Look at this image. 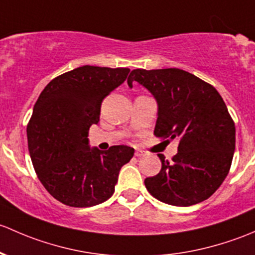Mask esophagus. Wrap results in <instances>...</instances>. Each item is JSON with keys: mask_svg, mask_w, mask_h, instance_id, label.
<instances>
[{"mask_svg": "<svg viewBox=\"0 0 255 255\" xmlns=\"http://www.w3.org/2000/svg\"><path fill=\"white\" fill-rule=\"evenodd\" d=\"M143 154H145V152L141 151V149H136V152H135V156L136 157H142Z\"/></svg>", "mask_w": 255, "mask_h": 255, "instance_id": "esophagus-1", "label": "esophagus"}]
</instances>
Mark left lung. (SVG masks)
I'll list each match as a JSON object with an SVG mask.
<instances>
[{"instance_id":"1","label":"left lung","mask_w":255,"mask_h":255,"mask_svg":"<svg viewBox=\"0 0 255 255\" xmlns=\"http://www.w3.org/2000/svg\"><path fill=\"white\" fill-rule=\"evenodd\" d=\"M133 81L157 102L154 135L179 141L172 161L158 154L162 168L146 178L147 190L174 206L209 199L227 177L236 146L235 123L222 97L211 85L179 69H136L128 76V87Z\"/></svg>"}]
</instances>
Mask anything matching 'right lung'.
Listing matches in <instances>:
<instances>
[{"instance_id": "add662e5", "label": "right lung", "mask_w": 255, "mask_h": 255, "mask_svg": "<svg viewBox=\"0 0 255 255\" xmlns=\"http://www.w3.org/2000/svg\"><path fill=\"white\" fill-rule=\"evenodd\" d=\"M128 69L86 66L62 73L44 88L27 128L28 148L41 184L60 203L91 207L108 200L135 149L89 146L103 99L127 80Z\"/></svg>"}]
</instances>
